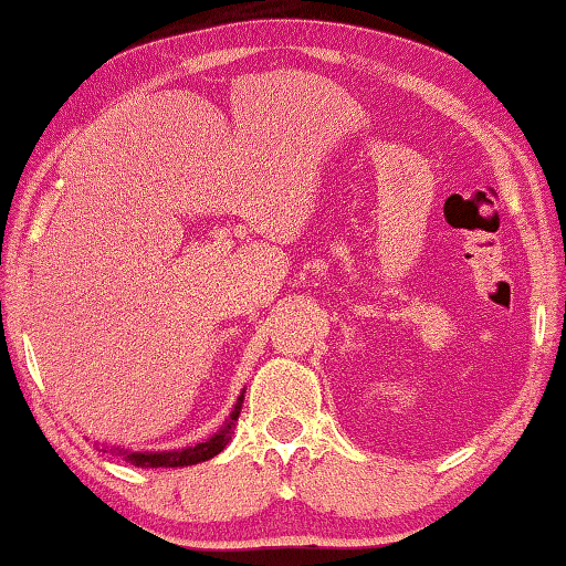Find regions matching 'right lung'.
I'll use <instances>...</instances> for the list:
<instances>
[{
	"label": "right lung",
	"mask_w": 566,
	"mask_h": 566,
	"mask_svg": "<svg viewBox=\"0 0 566 566\" xmlns=\"http://www.w3.org/2000/svg\"><path fill=\"white\" fill-rule=\"evenodd\" d=\"M241 403H243V394L237 399V407H233L229 421L223 423L221 429L211 436V439L201 441L197 446H189V449H182V451H135V453L117 449V453L125 455V461L137 465V468H182V465L205 463V461H209V458L219 455L229 446L233 426H237V419L241 413Z\"/></svg>",
	"instance_id": "obj_1"
}]
</instances>
